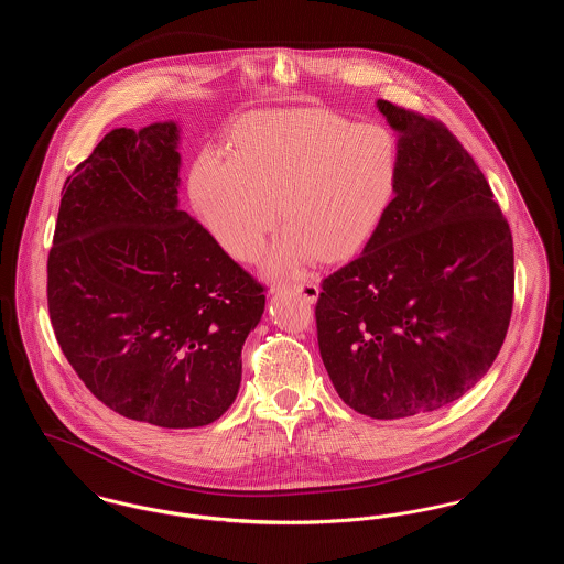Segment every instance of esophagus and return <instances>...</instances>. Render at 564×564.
<instances>
[{"mask_svg":"<svg viewBox=\"0 0 564 564\" xmlns=\"http://www.w3.org/2000/svg\"><path fill=\"white\" fill-rule=\"evenodd\" d=\"M290 290H292L295 295H300L302 300H306V302H315V300L319 297V285H317V281H313V279L304 281V283H295Z\"/></svg>","mask_w":564,"mask_h":564,"instance_id":"1","label":"esophagus"}]
</instances>
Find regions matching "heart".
I'll return each mask as SVG.
<instances>
[{
    "label": "heart",
    "mask_w": 564,
    "mask_h": 564,
    "mask_svg": "<svg viewBox=\"0 0 564 564\" xmlns=\"http://www.w3.org/2000/svg\"><path fill=\"white\" fill-rule=\"evenodd\" d=\"M237 150L207 145L189 173L196 214L232 256L253 260L281 219L267 270L294 274L317 256L349 260L375 239L402 175L391 129L327 109L260 111L235 133Z\"/></svg>",
    "instance_id": "obj_1"
}]
</instances>
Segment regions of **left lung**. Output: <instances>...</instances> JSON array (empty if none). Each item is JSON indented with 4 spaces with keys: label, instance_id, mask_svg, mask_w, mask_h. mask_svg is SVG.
<instances>
[{
    "label": "left lung",
    "instance_id": "obj_1",
    "mask_svg": "<svg viewBox=\"0 0 564 564\" xmlns=\"http://www.w3.org/2000/svg\"><path fill=\"white\" fill-rule=\"evenodd\" d=\"M378 109L400 133V188L364 253L323 279L315 319L343 402L389 421L444 408L488 372L510 327L513 241L455 134Z\"/></svg>",
    "mask_w": 564,
    "mask_h": 564
}]
</instances>
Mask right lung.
Wrapping results in <instances>:
<instances>
[{"instance_id":"1","label":"right lung","mask_w":564,"mask_h":564,"mask_svg":"<svg viewBox=\"0 0 564 564\" xmlns=\"http://www.w3.org/2000/svg\"><path fill=\"white\" fill-rule=\"evenodd\" d=\"M177 139L175 122L113 129L67 177L48 313L99 402L131 421L189 430L235 402L267 290L177 207Z\"/></svg>"}]
</instances>
